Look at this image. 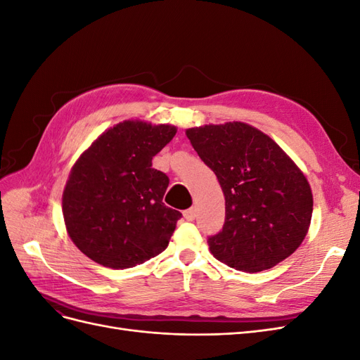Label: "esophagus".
Wrapping results in <instances>:
<instances>
[{
	"mask_svg": "<svg viewBox=\"0 0 360 360\" xmlns=\"http://www.w3.org/2000/svg\"><path fill=\"white\" fill-rule=\"evenodd\" d=\"M183 216H184V219H186V221H193L195 216H197V213H195V209L192 207V209L184 210V212H183Z\"/></svg>",
	"mask_w": 360,
	"mask_h": 360,
	"instance_id": "1",
	"label": "esophagus"
}]
</instances>
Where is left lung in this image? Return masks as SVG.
Listing matches in <instances>:
<instances>
[{
  "instance_id": "obj_1",
  "label": "left lung",
  "mask_w": 360,
  "mask_h": 360,
  "mask_svg": "<svg viewBox=\"0 0 360 360\" xmlns=\"http://www.w3.org/2000/svg\"><path fill=\"white\" fill-rule=\"evenodd\" d=\"M225 197L222 230L210 252L236 270H267L303 242L312 216L309 183L274 139L240 123L186 130Z\"/></svg>"
}]
</instances>
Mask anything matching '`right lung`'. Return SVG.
<instances>
[{
  "instance_id": "right-lung-1",
  "label": "right lung",
  "mask_w": 360,
  "mask_h": 360,
  "mask_svg": "<svg viewBox=\"0 0 360 360\" xmlns=\"http://www.w3.org/2000/svg\"><path fill=\"white\" fill-rule=\"evenodd\" d=\"M176 132L169 124L123 122L75 163L63 214L82 254L105 267L127 269L168 246L181 213L163 204L169 179L151 160Z\"/></svg>"
}]
</instances>
